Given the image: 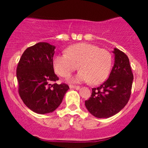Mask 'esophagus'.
I'll list each match as a JSON object with an SVG mask.
<instances>
[{
	"label": "esophagus",
	"mask_w": 148,
	"mask_h": 148,
	"mask_svg": "<svg viewBox=\"0 0 148 148\" xmlns=\"http://www.w3.org/2000/svg\"><path fill=\"white\" fill-rule=\"evenodd\" d=\"M69 88H75V89H76V90H79L80 88V86H74V85H69Z\"/></svg>",
	"instance_id": "obj_1"
}]
</instances>
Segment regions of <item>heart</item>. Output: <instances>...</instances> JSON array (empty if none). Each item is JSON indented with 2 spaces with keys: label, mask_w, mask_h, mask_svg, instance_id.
<instances>
[{
  "label": "heart",
  "mask_w": 148,
  "mask_h": 148,
  "mask_svg": "<svg viewBox=\"0 0 148 148\" xmlns=\"http://www.w3.org/2000/svg\"><path fill=\"white\" fill-rule=\"evenodd\" d=\"M53 64L56 72L62 77H67L77 69L80 71L71 81H89L97 85L108 76L112 66V56L108 51L88 43H79L69 47L66 53L53 57Z\"/></svg>",
  "instance_id": "b5f03b06"
}]
</instances>
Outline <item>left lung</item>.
I'll use <instances>...</instances> for the list:
<instances>
[{
    "label": "left lung",
    "mask_w": 148,
    "mask_h": 148,
    "mask_svg": "<svg viewBox=\"0 0 148 148\" xmlns=\"http://www.w3.org/2000/svg\"><path fill=\"white\" fill-rule=\"evenodd\" d=\"M115 62L106 81L92 89L85 105L92 115L98 118H107L120 112L128 103L132 92L134 76L130 60L125 53L114 49Z\"/></svg>",
    "instance_id": "left-lung-1"
}]
</instances>
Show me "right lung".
Here are the masks:
<instances>
[{"label": "right lung", "instance_id": "right-lung-1", "mask_svg": "<svg viewBox=\"0 0 148 148\" xmlns=\"http://www.w3.org/2000/svg\"><path fill=\"white\" fill-rule=\"evenodd\" d=\"M55 47L39 42L25 50L16 68L18 92L25 105L39 114L52 113L60 106L68 85L56 84L53 58Z\"/></svg>", "mask_w": 148, "mask_h": 148}]
</instances>
